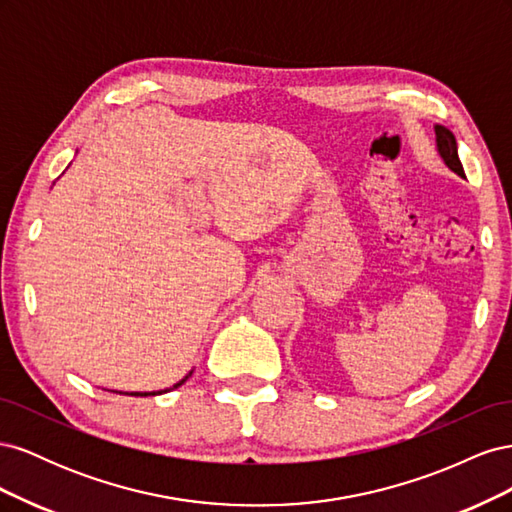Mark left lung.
Listing matches in <instances>:
<instances>
[{
	"instance_id": "1",
	"label": "left lung",
	"mask_w": 512,
	"mask_h": 512,
	"mask_svg": "<svg viewBox=\"0 0 512 512\" xmlns=\"http://www.w3.org/2000/svg\"><path fill=\"white\" fill-rule=\"evenodd\" d=\"M433 130H436V147H438V153L442 162L453 170V173H457L459 177L466 179V173H463V166H461V160H459V153H457V141H455V134L444 128V126H433Z\"/></svg>"
}]
</instances>
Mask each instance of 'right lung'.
I'll use <instances>...</instances> for the list:
<instances>
[{
    "instance_id": "obj_1",
    "label": "right lung",
    "mask_w": 512,
    "mask_h": 512,
    "mask_svg": "<svg viewBox=\"0 0 512 512\" xmlns=\"http://www.w3.org/2000/svg\"><path fill=\"white\" fill-rule=\"evenodd\" d=\"M190 376H192V371H190V374L185 376L183 380H179V382L173 386V389H177V386H181V384H183L185 380H188ZM168 391H170V389H164V391H151V393H126V395H134V397H147V395H162V393H168ZM121 395H123V393H121Z\"/></svg>"
}]
</instances>
